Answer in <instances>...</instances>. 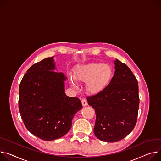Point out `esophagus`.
Masks as SVG:
<instances>
[{"instance_id": "esophagus-1", "label": "esophagus", "mask_w": 161, "mask_h": 161, "mask_svg": "<svg viewBox=\"0 0 161 161\" xmlns=\"http://www.w3.org/2000/svg\"><path fill=\"white\" fill-rule=\"evenodd\" d=\"M81 102H82V104L83 106H86L87 105V100L86 99H84V98L82 99Z\"/></svg>"}]
</instances>
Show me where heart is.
Returning <instances> with one entry per match:
<instances>
[{"mask_svg":"<svg viewBox=\"0 0 161 161\" xmlns=\"http://www.w3.org/2000/svg\"><path fill=\"white\" fill-rule=\"evenodd\" d=\"M113 75L111 66L100 63H92L79 66L74 75H70L71 84L77 87V82H87V88L92 93H98L108 85Z\"/></svg>","mask_w":161,"mask_h":161,"instance_id":"heart-1","label":"heart"}]
</instances>
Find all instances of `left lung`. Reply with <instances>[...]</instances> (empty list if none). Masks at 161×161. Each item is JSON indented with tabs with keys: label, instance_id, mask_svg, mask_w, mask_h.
Wrapping results in <instances>:
<instances>
[{
	"label": "left lung",
	"instance_id": "1",
	"mask_svg": "<svg viewBox=\"0 0 161 161\" xmlns=\"http://www.w3.org/2000/svg\"><path fill=\"white\" fill-rule=\"evenodd\" d=\"M114 76L103 90L87 97L95 111L94 133L101 141L116 142L129 134L137 122L139 97L137 80L125 63L114 61Z\"/></svg>",
	"mask_w": 161,
	"mask_h": 161
}]
</instances>
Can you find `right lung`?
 <instances>
[{
    "instance_id": "right-lung-1",
    "label": "right lung",
    "mask_w": 161,
    "mask_h": 161,
    "mask_svg": "<svg viewBox=\"0 0 161 161\" xmlns=\"http://www.w3.org/2000/svg\"><path fill=\"white\" fill-rule=\"evenodd\" d=\"M53 57L31 66L19 86V108L27 130L44 141L61 138L82 109L80 100L64 93L62 72L55 71Z\"/></svg>"
}]
</instances>
